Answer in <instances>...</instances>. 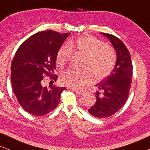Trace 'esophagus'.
<instances>
[{"mask_svg":"<svg viewBox=\"0 0 150 150\" xmlns=\"http://www.w3.org/2000/svg\"><path fill=\"white\" fill-rule=\"evenodd\" d=\"M72 89L74 91H75L76 93L81 94V95H82V94H84L86 92L85 91H84V90H79V89Z\"/></svg>","mask_w":150,"mask_h":150,"instance_id":"1","label":"esophagus"}]
</instances>
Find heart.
Segmentation results:
<instances>
[{"mask_svg":"<svg viewBox=\"0 0 150 150\" xmlns=\"http://www.w3.org/2000/svg\"><path fill=\"white\" fill-rule=\"evenodd\" d=\"M73 50L85 54L82 63L85 68H69L63 71L61 81L69 87L81 88L92 83L93 76L99 81L108 76L113 70L117 60L115 52L94 37H81L62 45L57 53V64L59 66L66 64L71 59Z\"/></svg>","mask_w":150,"mask_h":150,"instance_id":"b5f03b06","label":"heart"}]
</instances>
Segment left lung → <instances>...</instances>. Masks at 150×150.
Segmentation results:
<instances>
[{
  "label": "left lung",
  "mask_w": 150,
  "mask_h": 150,
  "mask_svg": "<svg viewBox=\"0 0 150 150\" xmlns=\"http://www.w3.org/2000/svg\"><path fill=\"white\" fill-rule=\"evenodd\" d=\"M107 38L117 52V61L110 75L96 86V102L89 108L91 115L106 118L117 112L126 103L130 89L132 77V63L130 52L125 44L112 35L101 33Z\"/></svg>",
  "instance_id": "8db88e82"
}]
</instances>
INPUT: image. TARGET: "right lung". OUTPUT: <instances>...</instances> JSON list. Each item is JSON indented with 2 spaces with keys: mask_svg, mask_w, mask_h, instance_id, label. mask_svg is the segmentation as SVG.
I'll return each mask as SVG.
<instances>
[{
  "mask_svg": "<svg viewBox=\"0 0 150 150\" xmlns=\"http://www.w3.org/2000/svg\"><path fill=\"white\" fill-rule=\"evenodd\" d=\"M53 30L42 31L30 36L16 51L11 67V81L18 103L26 111L36 116L49 113L58 106L65 87L52 85L42 87L45 76L57 81V53L67 36Z\"/></svg>",
  "mask_w": 150,
  "mask_h": 150,
  "instance_id": "right-lung-1",
  "label": "right lung"
}]
</instances>
